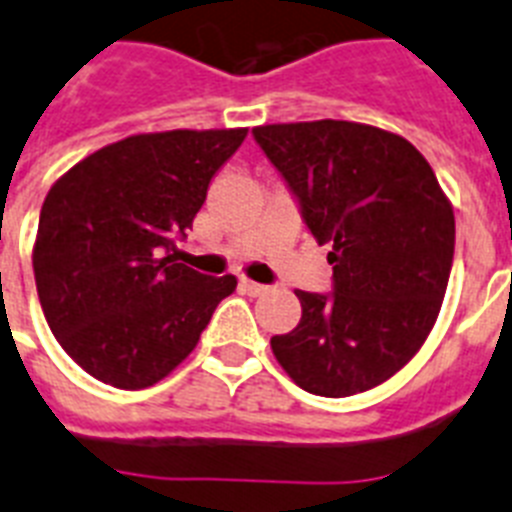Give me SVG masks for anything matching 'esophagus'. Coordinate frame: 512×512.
I'll use <instances>...</instances> for the list:
<instances>
[{
	"label": "esophagus",
	"mask_w": 512,
	"mask_h": 512,
	"mask_svg": "<svg viewBox=\"0 0 512 512\" xmlns=\"http://www.w3.org/2000/svg\"><path fill=\"white\" fill-rule=\"evenodd\" d=\"M242 292H247L249 297H260V294H265L268 292V286H263V284H255V281H249V278H242Z\"/></svg>",
	"instance_id": "obj_1"
}]
</instances>
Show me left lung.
Segmentation results:
<instances>
[{
	"mask_svg": "<svg viewBox=\"0 0 512 512\" xmlns=\"http://www.w3.org/2000/svg\"><path fill=\"white\" fill-rule=\"evenodd\" d=\"M252 134L334 265V292L297 289L302 318L270 350L305 392H368L413 360L442 310L455 255L450 199L426 157L384 128L310 120Z\"/></svg>",
	"mask_w": 512,
	"mask_h": 512,
	"instance_id": "left-lung-1",
	"label": "left lung"
}]
</instances>
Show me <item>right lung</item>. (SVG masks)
<instances>
[{
  "label": "right lung",
  "instance_id": "add662e5",
  "mask_svg": "<svg viewBox=\"0 0 512 512\" xmlns=\"http://www.w3.org/2000/svg\"><path fill=\"white\" fill-rule=\"evenodd\" d=\"M244 136L247 128L128 136L49 189L33 242L36 292L62 350L102 384H157L236 289L234 276L176 263V242Z\"/></svg>",
  "mask_w": 512,
  "mask_h": 512
}]
</instances>
